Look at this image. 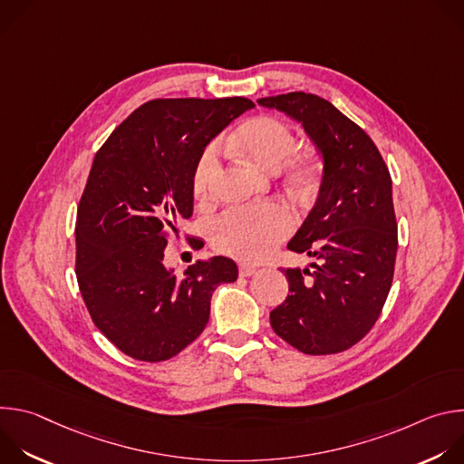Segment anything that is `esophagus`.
Segmentation results:
<instances>
[{
  "instance_id": "obj_1",
  "label": "esophagus",
  "mask_w": 464,
  "mask_h": 464,
  "mask_svg": "<svg viewBox=\"0 0 464 464\" xmlns=\"http://www.w3.org/2000/svg\"><path fill=\"white\" fill-rule=\"evenodd\" d=\"M255 272H256V268L251 266V264H240V266H238L240 277H251Z\"/></svg>"
}]
</instances>
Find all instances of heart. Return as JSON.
<instances>
[{"label":"heart","instance_id":"1","mask_svg":"<svg viewBox=\"0 0 464 464\" xmlns=\"http://www.w3.org/2000/svg\"><path fill=\"white\" fill-rule=\"evenodd\" d=\"M237 145L255 163L266 169H279L297 183H308L317 172V161L310 152H295L292 128L272 115H258L244 122L235 134ZM218 167V147L209 145L198 158L192 172V192L198 200H206ZM295 226L292 211L279 204L231 209L220 215L211 226L213 246L227 255L244 260L266 256L283 242Z\"/></svg>","mask_w":464,"mask_h":464}]
</instances>
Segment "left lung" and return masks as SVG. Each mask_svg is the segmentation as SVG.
Instances as JSON below:
<instances>
[{
  "label": "left lung",
  "mask_w": 464,
  "mask_h": 464,
  "mask_svg": "<svg viewBox=\"0 0 464 464\" xmlns=\"http://www.w3.org/2000/svg\"><path fill=\"white\" fill-rule=\"evenodd\" d=\"M256 102L299 121L324 161L317 202L288 242L317 262L283 270L290 294L272 310V328L304 354L343 353L374 326L392 285L399 235L389 169L365 131L328 101L292 92Z\"/></svg>",
  "instance_id": "8db88e82"
}]
</instances>
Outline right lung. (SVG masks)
Wrapping results in <instances>:
<instances>
[{"instance_id": "add662e5", "label": "right lung", "mask_w": 464, "mask_h": 464, "mask_svg": "<svg viewBox=\"0 0 464 464\" xmlns=\"http://www.w3.org/2000/svg\"><path fill=\"white\" fill-rule=\"evenodd\" d=\"M255 104L246 97L154 99L97 150L77 209L75 272L101 333L126 356L165 362L204 333L211 295L238 277L227 256L181 277L163 264L179 218L192 215V172L208 143Z\"/></svg>"}]
</instances>
